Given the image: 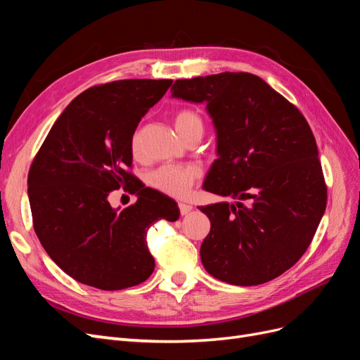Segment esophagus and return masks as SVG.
<instances>
[{"instance_id": "esophagus-1", "label": "esophagus", "mask_w": 360, "mask_h": 360, "mask_svg": "<svg viewBox=\"0 0 360 360\" xmlns=\"http://www.w3.org/2000/svg\"><path fill=\"white\" fill-rule=\"evenodd\" d=\"M179 209H180V213L184 216V214H188L189 212H192L193 207L191 204H186V202H179Z\"/></svg>"}]
</instances>
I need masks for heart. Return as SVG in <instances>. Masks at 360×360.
Listing matches in <instances>:
<instances>
[{
    "label": "heart",
    "instance_id": "1",
    "mask_svg": "<svg viewBox=\"0 0 360 360\" xmlns=\"http://www.w3.org/2000/svg\"><path fill=\"white\" fill-rule=\"evenodd\" d=\"M174 126L183 141L192 136H202L204 122L202 118L191 110H181L174 117ZM134 155L139 153V135L132 138ZM201 176V171L195 165H163L155 169L148 176V183L159 192L174 198H181L189 192Z\"/></svg>",
    "mask_w": 360,
    "mask_h": 360
}]
</instances>
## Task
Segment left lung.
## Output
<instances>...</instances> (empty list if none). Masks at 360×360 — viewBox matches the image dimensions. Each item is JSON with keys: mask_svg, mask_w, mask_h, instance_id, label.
Returning <instances> with one entry per match:
<instances>
[{"mask_svg": "<svg viewBox=\"0 0 360 360\" xmlns=\"http://www.w3.org/2000/svg\"><path fill=\"white\" fill-rule=\"evenodd\" d=\"M171 97L205 105L217 159L202 189L236 200L198 207L210 219L204 269L242 287L278 278L308 249L328 201L308 122L252 73L177 79Z\"/></svg>", "mask_w": 360, "mask_h": 360, "instance_id": "obj_1", "label": "left lung"}]
</instances>
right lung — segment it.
Returning a JSON list of instances; mask_svg holds the SVG:
<instances>
[{
  "instance_id": "1",
  "label": "right lung",
  "mask_w": 360,
  "mask_h": 360,
  "mask_svg": "<svg viewBox=\"0 0 360 360\" xmlns=\"http://www.w3.org/2000/svg\"><path fill=\"white\" fill-rule=\"evenodd\" d=\"M171 79H123L85 90L51 127L28 172L34 231L63 271L99 290L141 284L155 270L148 228L179 219L177 202L127 171L138 123ZM123 187L139 200L123 211L107 197Z\"/></svg>"
}]
</instances>
